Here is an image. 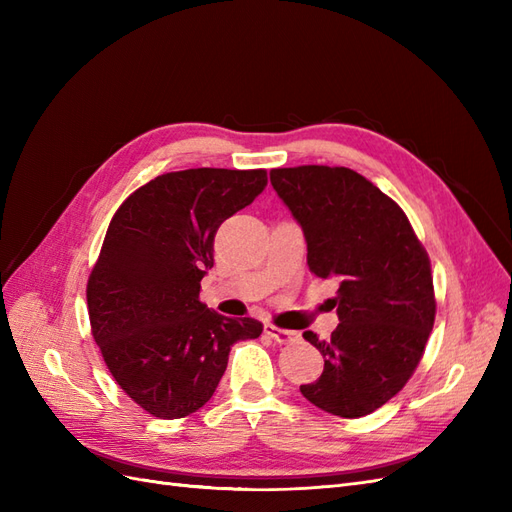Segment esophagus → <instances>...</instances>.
Segmentation results:
<instances>
[{
  "label": "esophagus",
  "mask_w": 512,
  "mask_h": 512,
  "mask_svg": "<svg viewBox=\"0 0 512 512\" xmlns=\"http://www.w3.org/2000/svg\"><path fill=\"white\" fill-rule=\"evenodd\" d=\"M265 333H267L271 339H275L277 344H292V342H297V339L301 337L297 331H288V329L273 327V324H267Z\"/></svg>",
  "instance_id": "esophagus-1"
}]
</instances>
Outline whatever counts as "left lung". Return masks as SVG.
I'll return each instance as SVG.
<instances>
[{
	"mask_svg": "<svg viewBox=\"0 0 512 512\" xmlns=\"http://www.w3.org/2000/svg\"><path fill=\"white\" fill-rule=\"evenodd\" d=\"M271 183L305 232L309 271L339 280L337 329L303 333L324 369L301 393L335 416L371 414L423 359L436 320L429 256L404 209L352 168H273Z\"/></svg>",
	"mask_w": 512,
	"mask_h": 512,
	"instance_id": "obj_1",
	"label": "left lung"
}]
</instances>
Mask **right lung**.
<instances>
[{
    "instance_id": "right-lung-1",
    "label": "right lung",
    "mask_w": 512,
    "mask_h": 512,
    "mask_svg": "<svg viewBox=\"0 0 512 512\" xmlns=\"http://www.w3.org/2000/svg\"><path fill=\"white\" fill-rule=\"evenodd\" d=\"M267 170L188 168L132 192L108 224L87 280L91 335L102 359L147 414L203 408L230 346L256 339L254 318H226L198 299L220 224L265 190Z\"/></svg>"
}]
</instances>
